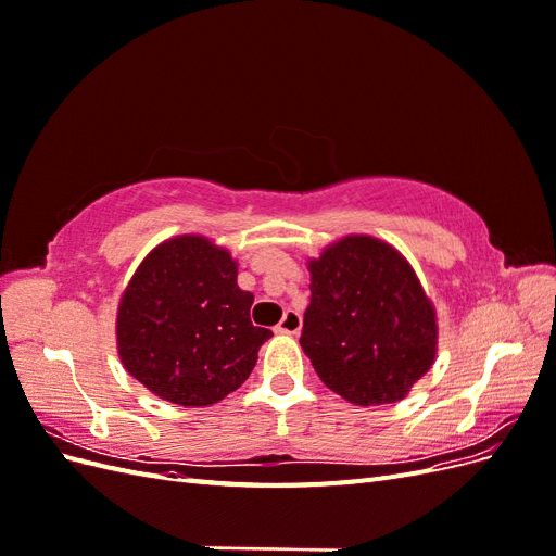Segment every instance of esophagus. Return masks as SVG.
Returning <instances> with one entry per match:
<instances>
[{"mask_svg":"<svg viewBox=\"0 0 556 556\" xmlns=\"http://www.w3.org/2000/svg\"><path fill=\"white\" fill-rule=\"evenodd\" d=\"M280 333H299L301 331V315L296 313V311H285V315H282V319H280V325L276 327Z\"/></svg>","mask_w":556,"mask_h":556,"instance_id":"esophagus-1","label":"esophagus"}]
</instances>
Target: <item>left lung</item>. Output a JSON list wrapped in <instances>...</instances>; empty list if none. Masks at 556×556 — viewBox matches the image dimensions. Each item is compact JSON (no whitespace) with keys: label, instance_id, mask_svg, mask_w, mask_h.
Instances as JSON below:
<instances>
[{"label":"left lung","instance_id":"1","mask_svg":"<svg viewBox=\"0 0 556 556\" xmlns=\"http://www.w3.org/2000/svg\"><path fill=\"white\" fill-rule=\"evenodd\" d=\"M435 313L410 264L371 237L311 262L301 348L331 392L357 406L396 403L435 355Z\"/></svg>","mask_w":556,"mask_h":556}]
</instances>
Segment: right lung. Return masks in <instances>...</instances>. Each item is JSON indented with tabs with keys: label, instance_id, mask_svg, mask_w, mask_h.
Returning a JSON list of instances; mask_svg holds the SVG:
<instances>
[{
	"label": "right lung",
	"instance_id": "1",
	"mask_svg": "<svg viewBox=\"0 0 556 556\" xmlns=\"http://www.w3.org/2000/svg\"><path fill=\"white\" fill-rule=\"evenodd\" d=\"M255 296L237 262L201 237L157 245L117 308V352L150 392L178 406H211L239 390L271 331L250 323Z\"/></svg>",
	"mask_w": 556,
	"mask_h": 556
}]
</instances>
